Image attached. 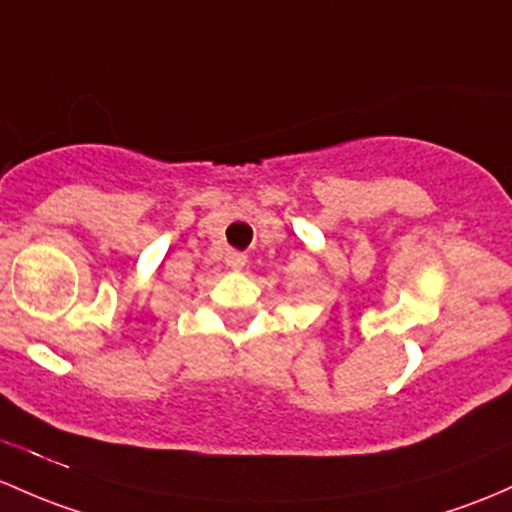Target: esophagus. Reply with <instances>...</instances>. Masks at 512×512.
<instances>
[{
	"instance_id": "1",
	"label": "esophagus",
	"mask_w": 512,
	"mask_h": 512,
	"mask_svg": "<svg viewBox=\"0 0 512 512\" xmlns=\"http://www.w3.org/2000/svg\"><path fill=\"white\" fill-rule=\"evenodd\" d=\"M225 262H228L230 270H242L247 265V255H242V252H228Z\"/></svg>"
}]
</instances>
